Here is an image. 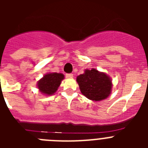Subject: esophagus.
<instances>
[{
  "instance_id": "esophagus-1",
  "label": "esophagus",
  "mask_w": 148,
  "mask_h": 148,
  "mask_svg": "<svg viewBox=\"0 0 148 148\" xmlns=\"http://www.w3.org/2000/svg\"><path fill=\"white\" fill-rule=\"evenodd\" d=\"M65 76H66V78H73V74H72V73H66V74H65Z\"/></svg>"
}]
</instances>
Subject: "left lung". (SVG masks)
I'll use <instances>...</instances> for the list:
<instances>
[{
    "instance_id": "left-lung-1",
    "label": "left lung",
    "mask_w": 148,
    "mask_h": 148,
    "mask_svg": "<svg viewBox=\"0 0 148 148\" xmlns=\"http://www.w3.org/2000/svg\"><path fill=\"white\" fill-rule=\"evenodd\" d=\"M76 81L82 93L90 100L105 99L111 92L112 83L109 77L95 69L86 70L84 74L77 77Z\"/></svg>"
}]
</instances>
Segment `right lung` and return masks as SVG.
I'll list each match as a JSON object with an SVG mask.
<instances>
[{
    "instance_id": "right-lung-1",
    "label": "right lung",
    "mask_w": 148,
    "mask_h": 148,
    "mask_svg": "<svg viewBox=\"0 0 148 148\" xmlns=\"http://www.w3.org/2000/svg\"><path fill=\"white\" fill-rule=\"evenodd\" d=\"M64 79V75L61 73H49L41 78L38 84V87L40 92L47 95H52L56 92L58 87Z\"/></svg>"
}]
</instances>
